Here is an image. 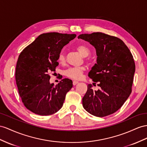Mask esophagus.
Wrapping results in <instances>:
<instances>
[{
	"instance_id": "esophagus-1",
	"label": "esophagus",
	"mask_w": 147,
	"mask_h": 147,
	"mask_svg": "<svg viewBox=\"0 0 147 147\" xmlns=\"http://www.w3.org/2000/svg\"><path fill=\"white\" fill-rule=\"evenodd\" d=\"M78 83H79V82L78 81H73V84L74 86L76 85Z\"/></svg>"
}]
</instances>
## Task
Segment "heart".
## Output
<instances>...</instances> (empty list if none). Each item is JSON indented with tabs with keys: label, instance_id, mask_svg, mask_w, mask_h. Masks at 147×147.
Returning a JSON list of instances; mask_svg holds the SVG:
<instances>
[{
	"label": "heart",
	"instance_id": "heart-1",
	"mask_svg": "<svg viewBox=\"0 0 147 147\" xmlns=\"http://www.w3.org/2000/svg\"><path fill=\"white\" fill-rule=\"evenodd\" d=\"M78 51L80 53L86 57V56H89L90 54V50L88 47H87L86 45H80L77 47ZM58 61L59 64H64L65 63V56L63 53H60L58 55ZM86 70L85 67L84 66H80V67H71L67 68L66 70L65 71V75L67 78L73 79V80H80L82 78V74Z\"/></svg>",
	"mask_w": 147,
	"mask_h": 147
}]
</instances>
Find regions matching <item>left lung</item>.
I'll use <instances>...</instances> for the list:
<instances>
[{
  "label": "left lung",
  "instance_id": "1",
  "mask_svg": "<svg viewBox=\"0 0 147 147\" xmlns=\"http://www.w3.org/2000/svg\"><path fill=\"white\" fill-rule=\"evenodd\" d=\"M78 38L96 49L97 63L88 76L100 87L94 91L92 84H88L82 106L96 117L111 115L123 106L131 92L135 71L133 56L123 41L115 36L96 32Z\"/></svg>",
  "mask_w": 147,
  "mask_h": 147
}]
</instances>
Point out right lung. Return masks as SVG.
<instances>
[{"label":"right lung","mask_w":147,"mask_h":147,"mask_svg":"<svg viewBox=\"0 0 147 147\" xmlns=\"http://www.w3.org/2000/svg\"><path fill=\"white\" fill-rule=\"evenodd\" d=\"M76 34L57 32L43 33L21 52L16 69L20 96L28 110L40 115H50L63 106L73 81L65 78L54 86L48 73L55 71L62 48Z\"/></svg>","instance_id":"obj_1"}]
</instances>
